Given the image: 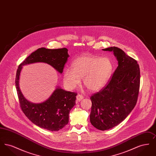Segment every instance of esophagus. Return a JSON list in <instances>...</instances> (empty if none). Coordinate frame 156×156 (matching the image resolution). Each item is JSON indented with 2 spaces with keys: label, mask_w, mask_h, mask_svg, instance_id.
Segmentation results:
<instances>
[{
  "label": "esophagus",
  "mask_w": 156,
  "mask_h": 156,
  "mask_svg": "<svg viewBox=\"0 0 156 156\" xmlns=\"http://www.w3.org/2000/svg\"><path fill=\"white\" fill-rule=\"evenodd\" d=\"M83 98V97L81 94H78L76 95V101L78 102L81 101Z\"/></svg>",
  "instance_id": "34e87169"
}]
</instances>
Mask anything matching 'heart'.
Listing matches in <instances>:
<instances>
[{
  "instance_id": "1",
  "label": "heart",
  "mask_w": 156,
  "mask_h": 156,
  "mask_svg": "<svg viewBox=\"0 0 156 156\" xmlns=\"http://www.w3.org/2000/svg\"><path fill=\"white\" fill-rule=\"evenodd\" d=\"M113 69L111 60L108 57L90 55L79 57L72 62V69H66L64 82L70 89H74L83 78L85 87L91 91L102 89L109 81Z\"/></svg>"
}]
</instances>
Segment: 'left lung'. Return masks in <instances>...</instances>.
I'll return each mask as SVG.
<instances>
[{"instance_id": "left-lung-1", "label": "left lung", "mask_w": 156, "mask_h": 156, "mask_svg": "<svg viewBox=\"0 0 156 156\" xmlns=\"http://www.w3.org/2000/svg\"><path fill=\"white\" fill-rule=\"evenodd\" d=\"M103 50L113 51L118 61L108 84L90 97V123L104 131L119 125L133 109L139 92L140 72L137 61L118 47Z\"/></svg>"}]
</instances>
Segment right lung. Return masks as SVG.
Instances as JSON below:
<instances>
[{"instance_id": "add662e5", "label": "right lung", "mask_w": 156, "mask_h": 156, "mask_svg": "<svg viewBox=\"0 0 156 156\" xmlns=\"http://www.w3.org/2000/svg\"><path fill=\"white\" fill-rule=\"evenodd\" d=\"M68 57L66 48L53 50L40 48L23 61L16 72V88L23 112L34 124L48 130L58 131L67 125L69 112L75 105L77 94L57 88L44 102L31 103L23 97L19 88L20 71L24 65L43 62L51 65L61 74Z\"/></svg>"}]
</instances>
